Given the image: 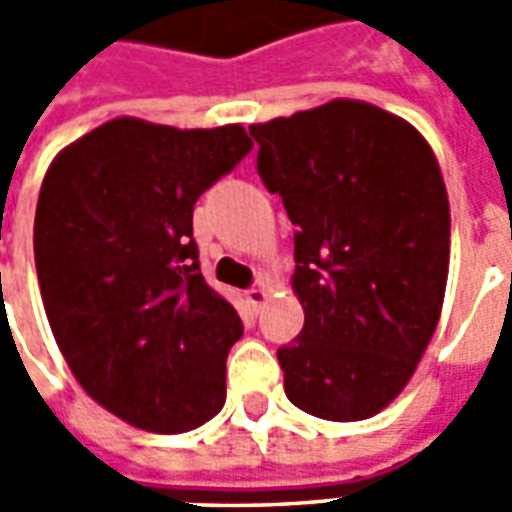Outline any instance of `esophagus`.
<instances>
[{"instance_id":"esophagus-1","label":"esophagus","mask_w":512,"mask_h":512,"mask_svg":"<svg viewBox=\"0 0 512 512\" xmlns=\"http://www.w3.org/2000/svg\"><path fill=\"white\" fill-rule=\"evenodd\" d=\"M266 299H268V290L263 288V285H255V288L246 290V301H249L255 310H260V307L266 304Z\"/></svg>"}]
</instances>
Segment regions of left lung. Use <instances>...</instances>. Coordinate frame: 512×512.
I'll return each mask as SVG.
<instances>
[{
  "mask_svg": "<svg viewBox=\"0 0 512 512\" xmlns=\"http://www.w3.org/2000/svg\"><path fill=\"white\" fill-rule=\"evenodd\" d=\"M249 134L296 224L304 329L277 351L285 395L312 417L370 419L403 392L439 323L450 268L439 161L403 117L351 98Z\"/></svg>",
  "mask_w": 512,
  "mask_h": 512,
  "instance_id": "1",
  "label": "left lung"
}]
</instances>
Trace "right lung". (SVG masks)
Returning <instances> with one entry per match:
<instances>
[{
  "instance_id": "1",
  "label": "right lung",
  "mask_w": 512,
  "mask_h": 512,
  "mask_svg": "<svg viewBox=\"0 0 512 512\" xmlns=\"http://www.w3.org/2000/svg\"><path fill=\"white\" fill-rule=\"evenodd\" d=\"M249 150L238 123L117 117L43 178L35 266L51 332L84 392L134 428L186 433L222 411L244 326L202 279L191 213Z\"/></svg>"
}]
</instances>
